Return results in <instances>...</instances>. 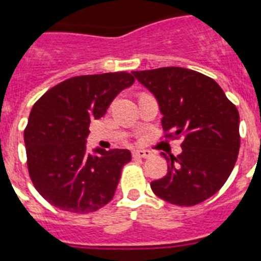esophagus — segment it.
<instances>
[{
    "label": "esophagus",
    "instance_id": "obj_1",
    "mask_svg": "<svg viewBox=\"0 0 261 261\" xmlns=\"http://www.w3.org/2000/svg\"><path fill=\"white\" fill-rule=\"evenodd\" d=\"M133 157H134V159H150L151 151H149V150H134V151H133Z\"/></svg>",
    "mask_w": 261,
    "mask_h": 261
}]
</instances>
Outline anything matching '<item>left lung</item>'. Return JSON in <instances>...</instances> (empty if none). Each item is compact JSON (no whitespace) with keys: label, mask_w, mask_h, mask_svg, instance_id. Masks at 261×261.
<instances>
[{"label":"left lung","mask_w":261,"mask_h":261,"mask_svg":"<svg viewBox=\"0 0 261 261\" xmlns=\"http://www.w3.org/2000/svg\"><path fill=\"white\" fill-rule=\"evenodd\" d=\"M154 94L165 138L184 137L177 157L164 154L168 173L151 181L159 198L176 206H195L226 182L240 150V115L218 84L199 71L160 67L133 71Z\"/></svg>","instance_id":"8db88e82"}]
</instances>
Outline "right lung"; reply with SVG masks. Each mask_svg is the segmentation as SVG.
<instances>
[{"instance_id": "obj_1", "label": "right lung", "mask_w": 261, "mask_h": 261, "mask_svg": "<svg viewBox=\"0 0 261 261\" xmlns=\"http://www.w3.org/2000/svg\"><path fill=\"white\" fill-rule=\"evenodd\" d=\"M126 71L77 75L48 89L31 110L24 130L32 184L59 210L88 214L112 200L126 149L87 153L89 124L107 112L120 90L134 84Z\"/></svg>"}]
</instances>
